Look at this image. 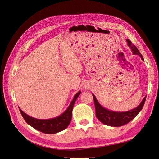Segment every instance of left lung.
<instances>
[{
  "label": "left lung",
  "instance_id": "obj_1",
  "mask_svg": "<svg viewBox=\"0 0 159 159\" xmlns=\"http://www.w3.org/2000/svg\"><path fill=\"white\" fill-rule=\"evenodd\" d=\"M126 41L127 42V45L129 46L134 55H139L141 57L142 60H144L141 53L136 48V46L131 43V42L129 40L127 39ZM92 96L94 101L96 117L103 124L111 127H120L129 123L141 111L143 107H144L146 98V96H145L140 104L136 108L132 110L125 112H115L107 109L102 107L98 102L94 94H92Z\"/></svg>",
  "mask_w": 159,
  "mask_h": 159
}]
</instances>
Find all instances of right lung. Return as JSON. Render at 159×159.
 Masks as SVG:
<instances>
[{
  "mask_svg": "<svg viewBox=\"0 0 159 159\" xmlns=\"http://www.w3.org/2000/svg\"><path fill=\"white\" fill-rule=\"evenodd\" d=\"M80 94V91L77 93L67 109L63 113L57 117L50 119H38L25 114L21 111L20 108H19V111L26 123L34 129L44 134H56L65 129L69 125L71 121L73 105Z\"/></svg>",
  "mask_w": 159,
  "mask_h": 159,
  "instance_id": "1",
  "label": "right lung"
}]
</instances>
